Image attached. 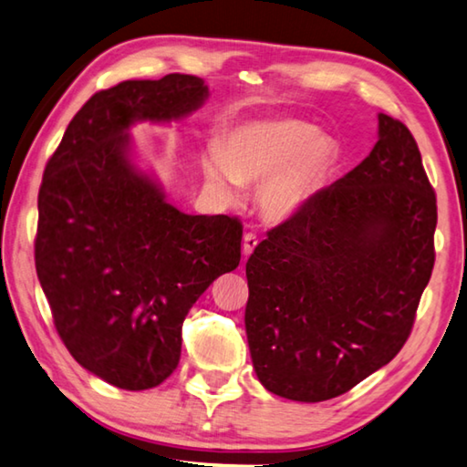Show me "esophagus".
Returning a JSON list of instances; mask_svg holds the SVG:
<instances>
[{
	"label": "esophagus",
	"instance_id": "obj_1",
	"mask_svg": "<svg viewBox=\"0 0 467 467\" xmlns=\"http://www.w3.org/2000/svg\"><path fill=\"white\" fill-rule=\"evenodd\" d=\"M257 243H259V239H257L255 233H247V234H244V239H243V253H244V257H249L251 253L255 251Z\"/></svg>",
	"mask_w": 467,
	"mask_h": 467
}]
</instances>
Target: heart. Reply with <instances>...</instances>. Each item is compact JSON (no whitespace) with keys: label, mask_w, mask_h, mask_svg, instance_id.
Returning a JSON list of instances; mask_svg holds the SVG:
<instances>
[{"label":"heart","mask_w":467,"mask_h":467,"mask_svg":"<svg viewBox=\"0 0 467 467\" xmlns=\"http://www.w3.org/2000/svg\"><path fill=\"white\" fill-rule=\"evenodd\" d=\"M335 157V142L315 124L275 118L234 126L223 149L206 150L202 171L212 188L228 200L241 196L243 183L265 179L259 192L263 214L284 220L320 190Z\"/></svg>","instance_id":"1"}]
</instances>
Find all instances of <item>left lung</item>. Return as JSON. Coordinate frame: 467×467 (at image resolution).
I'll return each instance as SVG.
<instances>
[{
	"instance_id": "obj_1",
	"label": "left lung",
	"mask_w": 467,
	"mask_h": 467,
	"mask_svg": "<svg viewBox=\"0 0 467 467\" xmlns=\"http://www.w3.org/2000/svg\"><path fill=\"white\" fill-rule=\"evenodd\" d=\"M378 120L369 155L247 261L253 368L287 400H330L392 361L433 274L435 190L410 130Z\"/></svg>"
}]
</instances>
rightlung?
Listing matches in <instances>:
<instances>
[{
  "label": "right lung",
  "mask_w": 467,
  "mask_h": 467,
  "mask_svg": "<svg viewBox=\"0 0 467 467\" xmlns=\"http://www.w3.org/2000/svg\"><path fill=\"white\" fill-rule=\"evenodd\" d=\"M206 98L204 81L182 73L93 93L42 175V292L73 359L116 388L149 389L171 376L190 308L239 267V218L183 214L130 161V124L180 120Z\"/></svg>",
  "instance_id": "right-lung-1"
}]
</instances>
